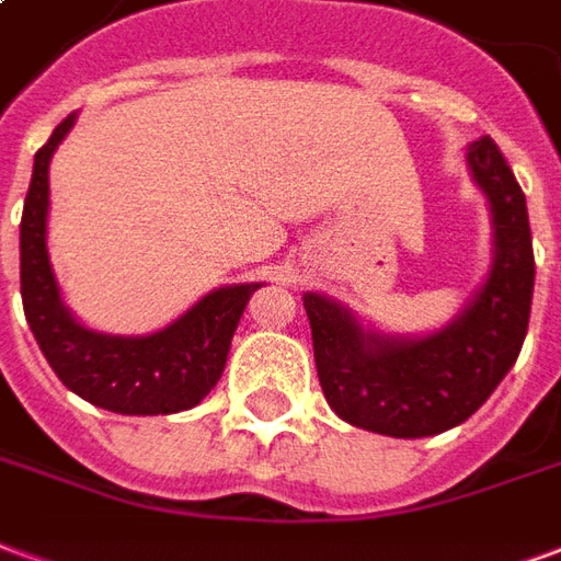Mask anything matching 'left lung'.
Returning <instances> with one entry per match:
<instances>
[{
  "label": "left lung",
  "instance_id": "8db88e82",
  "mask_svg": "<svg viewBox=\"0 0 561 561\" xmlns=\"http://www.w3.org/2000/svg\"><path fill=\"white\" fill-rule=\"evenodd\" d=\"M471 180L493 216V264L462 312L426 336L364 328L324 294H304L321 390L342 421L393 438L469 421L517 364L535 291L526 195L490 135L469 144Z\"/></svg>",
  "mask_w": 561,
  "mask_h": 561
}]
</instances>
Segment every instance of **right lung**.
Wrapping results in <instances>:
<instances>
[{
    "mask_svg": "<svg viewBox=\"0 0 561 561\" xmlns=\"http://www.w3.org/2000/svg\"><path fill=\"white\" fill-rule=\"evenodd\" d=\"M78 114H68L35 152L20 219V294L38 348L68 390L116 414H173L195 409L221 378L233 330L261 282L225 285L149 336H111L80 324L59 297L47 255L50 159Z\"/></svg>",
    "mask_w": 561,
    "mask_h": 561,
    "instance_id": "add662e5",
    "label": "right lung"
}]
</instances>
